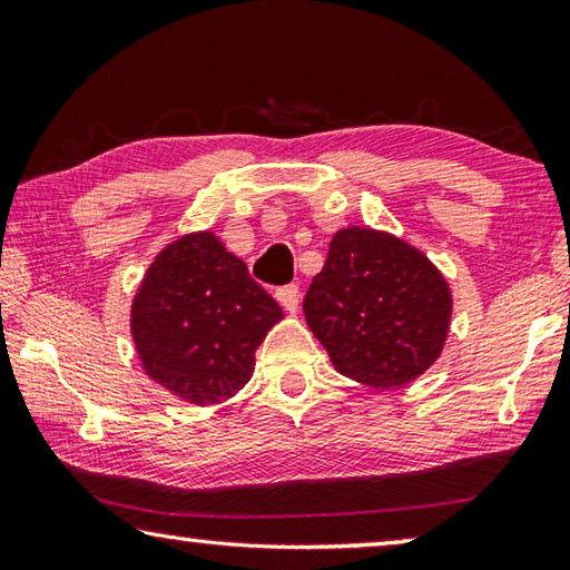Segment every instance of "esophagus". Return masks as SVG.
<instances>
[{
	"mask_svg": "<svg viewBox=\"0 0 570 570\" xmlns=\"http://www.w3.org/2000/svg\"><path fill=\"white\" fill-rule=\"evenodd\" d=\"M276 298L282 302V306L286 308L288 314H294L298 308V298H302V292H298L296 284H288V286L276 288Z\"/></svg>",
	"mask_w": 570,
	"mask_h": 570,
	"instance_id": "obj_1",
	"label": "esophagus"
}]
</instances>
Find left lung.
Listing matches in <instances>:
<instances>
[{
	"label": "left lung",
	"mask_w": 570,
	"mask_h": 570,
	"mask_svg": "<svg viewBox=\"0 0 570 570\" xmlns=\"http://www.w3.org/2000/svg\"><path fill=\"white\" fill-rule=\"evenodd\" d=\"M452 314L450 286L404 240L372 228H342L304 296L308 330L344 377L402 387L438 360Z\"/></svg>",
	"instance_id": "obj_1"
}]
</instances>
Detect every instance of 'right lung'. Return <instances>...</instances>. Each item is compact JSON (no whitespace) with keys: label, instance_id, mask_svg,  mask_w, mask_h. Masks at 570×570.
<instances>
[{"label":"right lung","instance_id":"right-lung-1","mask_svg":"<svg viewBox=\"0 0 570 570\" xmlns=\"http://www.w3.org/2000/svg\"><path fill=\"white\" fill-rule=\"evenodd\" d=\"M282 316L246 264L204 230L156 256L132 298L130 332L148 377L204 407L250 380L254 352Z\"/></svg>","mask_w":570,"mask_h":570}]
</instances>
